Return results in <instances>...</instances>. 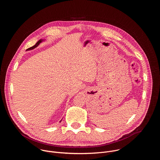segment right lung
<instances>
[{
	"mask_svg": "<svg viewBox=\"0 0 160 160\" xmlns=\"http://www.w3.org/2000/svg\"><path fill=\"white\" fill-rule=\"evenodd\" d=\"M42 42V40H39L36 43H35V45H33V46H32V47H31V48H28L27 50H32V49H33L34 48H37L38 45L40 44V43H41Z\"/></svg>",
	"mask_w": 160,
	"mask_h": 160,
	"instance_id": "add662e5",
	"label": "right lung"
}]
</instances>
